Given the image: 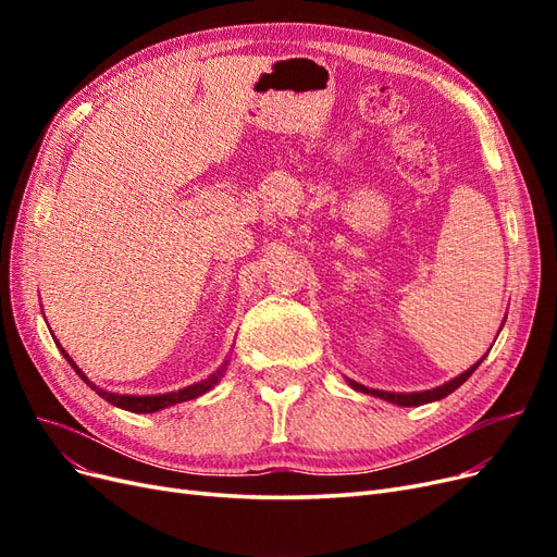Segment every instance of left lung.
I'll list each match as a JSON object with an SVG mask.
<instances>
[{
    "label": "left lung",
    "mask_w": 557,
    "mask_h": 557,
    "mask_svg": "<svg viewBox=\"0 0 557 557\" xmlns=\"http://www.w3.org/2000/svg\"><path fill=\"white\" fill-rule=\"evenodd\" d=\"M483 358H485V356H483ZM483 358H481L476 364H471V367L467 369V372H462L460 376H455L453 381H448V383H444V385H440V387H432V391H423V393H385V391H369V387H364V385H360V383H356V381H350V379H348V383H350L352 391L369 393V395L381 397V399H385V401H393V404H397V407H420V404L444 399V397L450 395L453 391H458V387H460L471 374L476 372V367L483 362Z\"/></svg>",
    "instance_id": "8db88e82"
}]
</instances>
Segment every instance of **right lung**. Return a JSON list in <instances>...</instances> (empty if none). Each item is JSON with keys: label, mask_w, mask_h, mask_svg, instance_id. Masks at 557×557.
I'll use <instances>...</instances> for the list:
<instances>
[{"label": "right lung", "mask_w": 557, "mask_h": 557, "mask_svg": "<svg viewBox=\"0 0 557 557\" xmlns=\"http://www.w3.org/2000/svg\"><path fill=\"white\" fill-rule=\"evenodd\" d=\"M58 346H60V344H58ZM60 350H62V356L66 358V362H70V364L76 369V374H78L83 381H86L99 397H104L109 404H113V407L132 411V413H156V411H160V409L172 407V404H181V401H188V399H195V397H199V395H205V393L211 391V387H213L218 381H221V376L225 374V369H227V362H223V364L218 367L215 372H213L211 376H207L205 381L193 383V385L183 387V391H176V393H164V395H117V393H107V391H102V387H97L86 374L81 372V369L76 367V362H74L70 356H66V350H64L62 346H60Z\"/></svg>", "instance_id": "obj_1"}]
</instances>
